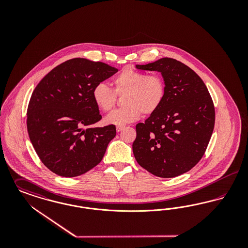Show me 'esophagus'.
<instances>
[{"label":"esophagus","mask_w":248,"mask_h":248,"mask_svg":"<svg viewBox=\"0 0 248 248\" xmlns=\"http://www.w3.org/2000/svg\"><path fill=\"white\" fill-rule=\"evenodd\" d=\"M124 128V125H117V126H116V131H117V132H121Z\"/></svg>","instance_id":"esophagus-1"}]
</instances>
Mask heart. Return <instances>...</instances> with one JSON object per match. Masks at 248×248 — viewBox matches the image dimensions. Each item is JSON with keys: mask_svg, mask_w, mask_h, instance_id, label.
Instances as JSON below:
<instances>
[{"mask_svg": "<svg viewBox=\"0 0 248 248\" xmlns=\"http://www.w3.org/2000/svg\"><path fill=\"white\" fill-rule=\"evenodd\" d=\"M113 90L106 83L96 84L92 95L95 105L103 111H109L116 101V94H125V107L110 112L105 123L113 125H124L137 121L141 113L148 115L154 112L165 97V83L156 75H146L141 71L124 69L112 79Z\"/></svg>", "mask_w": 248, "mask_h": 248, "instance_id": "obj_1", "label": "heart"}]
</instances>
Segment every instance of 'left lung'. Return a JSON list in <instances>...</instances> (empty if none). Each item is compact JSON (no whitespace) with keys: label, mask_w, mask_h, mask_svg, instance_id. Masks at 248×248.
I'll use <instances>...</instances> for the list:
<instances>
[{"label":"left lung","mask_w":248,"mask_h":248,"mask_svg":"<svg viewBox=\"0 0 248 248\" xmlns=\"http://www.w3.org/2000/svg\"><path fill=\"white\" fill-rule=\"evenodd\" d=\"M136 68L159 71L165 92L160 107L145 123L136 125L134 156L156 177L182 175L200 161L211 139L212 98L200 77L176 59L163 58Z\"/></svg>","instance_id":"1"}]
</instances>
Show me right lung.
Wrapping results in <instances>:
<instances>
[{
	"mask_svg": "<svg viewBox=\"0 0 248 248\" xmlns=\"http://www.w3.org/2000/svg\"><path fill=\"white\" fill-rule=\"evenodd\" d=\"M117 71L103 62L76 58L53 69L36 86L27 127L36 154L53 173L77 177L101 162L116 127L92 126L101 119L92 92Z\"/></svg>",
	"mask_w": 248,
	"mask_h": 248,
	"instance_id": "add662e5",
	"label": "right lung"
}]
</instances>
